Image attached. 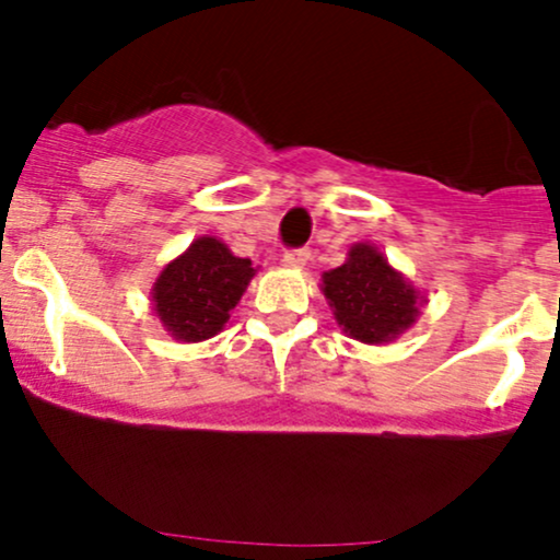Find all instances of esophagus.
Here are the masks:
<instances>
[{
	"label": "esophagus",
	"mask_w": 560,
	"mask_h": 560,
	"mask_svg": "<svg viewBox=\"0 0 560 560\" xmlns=\"http://www.w3.org/2000/svg\"><path fill=\"white\" fill-rule=\"evenodd\" d=\"M307 260H311V249H307V247L287 249V253L281 255V262H284V266H289V268H302Z\"/></svg>",
	"instance_id": "34e87169"
}]
</instances>
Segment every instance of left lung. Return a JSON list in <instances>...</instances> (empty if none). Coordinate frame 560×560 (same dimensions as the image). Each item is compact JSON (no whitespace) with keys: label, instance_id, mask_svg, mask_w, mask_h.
Returning a JSON list of instances; mask_svg holds the SVG:
<instances>
[{"label":"left lung","instance_id":"1","mask_svg":"<svg viewBox=\"0 0 560 560\" xmlns=\"http://www.w3.org/2000/svg\"><path fill=\"white\" fill-rule=\"evenodd\" d=\"M324 294L352 339L382 345L419 316V294L371 244H355L350 258L324 273Z\"/></svg>","mask_w":560,"mask_h":560}]
</instances>
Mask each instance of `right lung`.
Instances as JSON below:
<instances>
[{
  "mask_svg": "<svg viewBox=\"0 0 560 560\" xmlns=\"http://www.w3.org/2000/svg\"><path fill=\"white\" fill-rule=\"evenodd\" d=\"M249 279L253 260L236 258L223 242L202 236L160 273L152 289L155 311L173 337L202 342L223 329Z\"/></svg>",
  "mask_w": 560,
  "mask_h": 560,
  "instance_id": "right-lung-1",
  "label": "right lung"
}]
</instances>
